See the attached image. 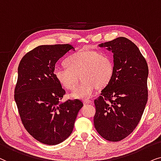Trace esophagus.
Returning a JSON list of instances; mask_svg holds the SVG:
<instances>
[{"mask_svg": "<svg viewBox=\"0 0 161 161\" xmlns=\"http://www.w3.org/2000/svg\"><path fill=\"white\" fill-rule=\"evenodd\" d=\"M83 103H84V104H91L92 101L91 100H89V99H85V100H83Z\"/></svg>", "mask_w": 161, "mask_h": 161, "instance_id": "esophagus-1", "label": "esophagus"}]
</instances>
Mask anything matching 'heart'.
I'll list each match as a JSON object with an SVG mask.
<instances>
[{"instance_id": "b5f03b06", "label": "heart", "mask_w": 161, "mask_h": 161, "mask_svg": "<svg viewBox=\"0 0 161 161\" xmlns=\"http://www.w3.org/2000/svg\"><path fill=\"white\" fill-rule=\"evenodd\" d=\"M64 64L66 68H57L53 70L56 80L63 88L68 91L74 89L79 74L82 80L70 94L74 98L91 97L98 86L104 87L108 85L114 74L113 59L104 51L80 50L68 57Z\"/></svg>"}]
</instances>
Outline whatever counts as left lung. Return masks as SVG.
Wrapping results in <instances>:
<instances>
[{"label":"left lung","mask_w":161,"mask_h":161,"mask_svg":"<svg viewBox=\"0 0 161 161\" xmlns=\"http://www.w3.org/2000/svg\"><path fill=\"white\" fill-rule=\"evenodd\" d=\"M113 53L112 79L95 99L96 131L110 141H120L136 129L148 99L147 61L136 45L126 37L99 44Z\"/></svg>","instance_id":"1"}]
</instances>
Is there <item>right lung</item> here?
Instances as JSON below:
<instances>
[{"label": "right lung", "instance_id": "obj_1", "mask_svg": "<svg viewBox=\"0 0 161 161\" xmlns=\"http://www.w3.org/2000/svg\"><path fill=\"white\" fill-rule=\"evenodd\" d=\"M70 50L69 44L43 45L27 53L18 66L14 100L27 132L40 142L56 145L74 130L80 100H60L65 90L53 76L55 64Z\"/></svg>", "mask_w": 161, "mask_h": 161}]
</instances>
